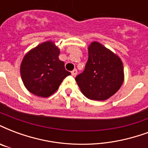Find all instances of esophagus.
<instances>
[{
  "mask_svg": "<svg viewBox=\"0 0 148 148\" xmlns=\"http://www.w3.org/2000/svg\"><path fill=\"white\" fill-rule=\"evenodd\" d=\"M77 70H76V69H74V71H71V74H72V76H76V75H77Z\"/></svg>",
  "mask_w": 148,
  "mask_h": 148,
  "instance_id": "obj_1",
  "label": "esophagus"
}]
</instances>
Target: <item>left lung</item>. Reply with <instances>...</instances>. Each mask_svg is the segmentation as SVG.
<instances>
[{
  "label": "left lung",
  "mask_w": 148,
  "mask_h": 148,
  "mask_svg": "<svg viewBox=\"0 0 148 148\" xmlns=\"http://www.w3.org/2000/svg\"><path fill=\"white\" fill-rule=\"evenodd\" d=\"M88 99L105 100L116 93L124 81L121 59L99 42L88 46V59L82 74L75 77Z\"/></svg>",
  "instance_id": "1"
}]
</instances>
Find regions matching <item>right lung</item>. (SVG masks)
<instances>
[{"mask_svg":"<svg viewBox=\"0 0 148 148\" xmlns=\"http://www.w3.org/2000/svg\"><path fill=\"white\" fill-rule=\"evenodd\" d=\"M59 55L60 49L52 41L40 44L25 55L20 74L27 90L40 97H49L57 90L71 74L59 60Z\"/></svg>","mask_w":148,"mask_h":148,"instance_id":"1","label":"right lung"}]
</instances>
